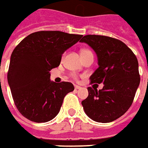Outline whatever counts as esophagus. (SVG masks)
<instances>
[{
	"label": "esophagus",
	"instance_id": "obj_1",
	"mask_svg": "<svg viewBox=\"0 0 148 148\" xmlns=\"http://www.w3.org/2000/svg\"><path fill=\"white\" fill-rule=\"evenodd\" d=\"M74 88H75L76 90L81 89V87H79V86H78V85H75V86H74Z\"/></svg>",
	"mask_w": 148,
	"mask_h": 148
}]
</instances>
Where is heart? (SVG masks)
Listing matches in <instances>:
<instances>
[{"mask_svg":"<svg viewBox=\"0 0 148 148\" xmlns=\"http://www.w3.org/2000/svg\"><path fill=\"white\" fill-rule=\"evenodd\" d=\"M88 52H91L89 50H88V49H82L81 51H80V55H84V54L88 53Z\"/></svg>","mask_w":148,"mask_h":148,"instance_id":"1","label":"heart"}]
</instances>
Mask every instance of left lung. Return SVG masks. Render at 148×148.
I'll list each match as a JSON object with an SVG mask.
<instances>
[{"label": "left lung", "instance_id": "obj_1", "mask_svg": "<svg viewBox=\"0 0 148 148\" xmlns=\"http://www.w3.org/2000/svg\"><path fill=\"white\" fill-rule=\"evenodd\" d=\"M79 42L88 44L97 56L91 84H104L99 91L88 88V97L82 101L84 111L96 122L114 121L131 106L140 84L137 57L123 42L106 36L86 35Z\"/></svg>", "mask_w": 148, "mask_h": 148}]
</instances>
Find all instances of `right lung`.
<instances>
[{
  "label": "right lung",
  "instance_id": "obj_1",
  "mask_svg": "<svg viewBox=\"0 0 148 148\" xmlns=\"http://www.w3.org/2000/svg\"><path fill=\"white\" fill-rule=\"evenodd\" d=\"M83 35L60 31L31 33L14 49L8 84L18 110L28 120L44 123L58 115L65 95L74 91L69 82L55 83L51 69L60 65L62 54Z\"/></svg>",
  "mask_w": 148,
  "mask_h": 148
}]
</instances>
